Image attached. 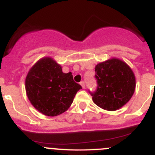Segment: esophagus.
Wrapping results in <instances>:
<instances>
[{
	"mask_svg": "<svg viewBox=\"0 0 155 155\" xmlns=\"http://www.w3.org/2000/svg\"><path fill=\"white\" fill-rule=\"evenodd\" d=\"M80 84L81 85L82 88H83V89H84V88H85V84H84V82L81 81V83H80Z\"/></svg>",
	"mask_w": 155,
	"mask_h": 155,
	"instance_id": "1",
	"label": "esophagus"
}]
</instances>
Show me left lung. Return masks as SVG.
I'll list each match as a JSON object with an SVG mask.
<instances>
[{
	"instance_id": "left-lung-1",
	"label": "left lung",
	"mask_w": 155,
	"mask_h": 155,
	"mask_svg": "<svg viewBox=\"0 0 155 155\" xmlns=\"http://www.w3.org/2000/svg\"><path fill=\"white\" fill-rule=\"evenodd\" d=\"M97 91L91 94L94 104L108 111H116L132 98L136 86L134 72L129 64L111 58L95 66Z\"/></svg>"
}]
</instances>
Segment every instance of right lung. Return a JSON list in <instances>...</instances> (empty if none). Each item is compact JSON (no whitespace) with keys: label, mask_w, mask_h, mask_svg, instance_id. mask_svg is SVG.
Returning a JSON list of instances; mask_svg holds the SVG:
<instances>
[{"label":"right lung","mask_w":155,"mask_h":155,"mask_svg":"<svg viewBox=\"0 0 155 155\" xmlns=\"http://www.w3.org/2000/svg\"><path fill=\"white\" fill-rule=\"evenodd\" d=\"M25 88L36 110L45 116H56L68 110L82 87L74 81L71 72L64 73L55 60L43 57L29 69Z\"/></svg>","instance_id":"1"}]
</instances>
